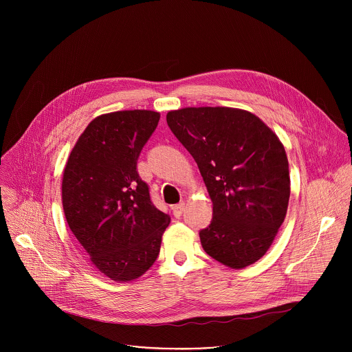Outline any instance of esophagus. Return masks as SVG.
Returning a JSON list of instances; mask_svg holds the SVG:
<instances>
[{
	"mask_svg": "<svg viewBox=\"0 0 352 352\" xmlns=\"http://www.w3.org/2000/svg\"><path fill=\"white\" fill-rule=\"evenodd\" d=\"M184 209H185V204H184V202H182V204H178V205H174V206H173V214H174L177 219H179V217L182 216Z\"/></svg>",
	"mask_w": 352,
	"mask_h": 352,
	"instance_id": "34e87169",
	"label": "esophagus"
}]
</instances>
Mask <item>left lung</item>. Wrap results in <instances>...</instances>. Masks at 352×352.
Returning a JSON list of instances; mask_svg holds the SVG:
<instances>
[{
	"label": "left lung",
	"mask_w": 352,
	"mask_h": 352,
	"mask_svg": "<svg viewBox=\"0 0 352 352\" xmlns=\"http://www.w3.org/2000/svg\"><path fill=\"white\" fill-rule=\"evenodd\" d=\"M167 124L195 159L213 202L199 232L205 252L243 269L259 261L281 227L289 200L285 148L255 114L231 107L168 111Z\"/></svg>",
	"instance_id": "left-lung-1"
}]
</instances>
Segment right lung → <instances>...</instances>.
<instances>
[{"instance_id":"1","label":"right lung","mask_w":352,"mask_h":352,"mask_svg":"<svg viewBox=\"0 0 352 352\" xmlns=\"http://www.w3.org/2000/svg\"><path fill=\"white\" fill-rule=\"evenodd\" d=\"M159 120L150 110L96 117L64 168L67 223L91 263L114 281H132L152 267L171 220L155 208L136 170Z\"/></svg>"}]
</instances>
